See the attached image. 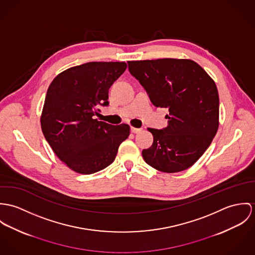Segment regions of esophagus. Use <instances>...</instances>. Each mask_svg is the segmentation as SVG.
<instances>
[{"instance_id": "esophagus-1", "label": "esophagus", "mask_w": 255, "mask_h": 255, "mask_svg": "<svg viewBox=\"0 0 255 255\" xmlns=\"http://www.w3.org/2000/svg\"><path fill=\"white\" fill-rule=\"evenodd\" d=\"M141 128H135V127H131V132L134 133V134H138L141 132Z\"/></svg>"}]
</instances>
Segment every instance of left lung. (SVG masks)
I'll use <instances>...</instances> for the list:
<instances>
[{"mask_svg": "<svg viewBox=\"0 0 255 255\" xmlns=\"http://www.w3.org/2000/svg\"><path fill=\"white\" fill-rule=\"evenodd\" d=\"M128 69L156 108L168 109V126L148 128L153 142L142 149L155 169L175 173L191 167L204 153L219 125V96L210 76L191 59L128 61Z\"/></svg>", "mask_w": 255, "mask_h": 255, "instance_id": "8db88e82", "label": "left lung"}]
</instances>
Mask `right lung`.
I'll return each mask as SVG.
<instances>
[{"label": "right lung", "mask_w": 255, "mask_h": 255, "mask_svg": "<svg viewBox=\"0 0 255 255\" xmlns=\"http://www.w3.org/2000/svg\"><path fill=\"white\" fill-rule=\"evenodd\" d=\"M126 67L125 62H88L61 72L49 87L41 116L42 132L70 169L80 174L105 169L128 138L129 125L114 126L95 119L99 106L110 105L109 89Z\"/></svg>", "instance_id": "right-lung-1"}]
</instances>
